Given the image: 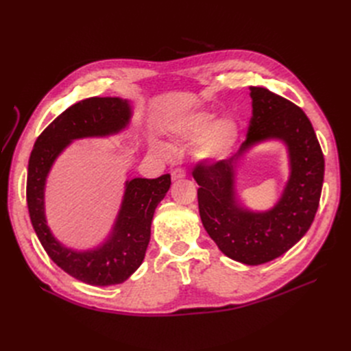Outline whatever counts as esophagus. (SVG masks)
I'll use <instances>...</instances> for the list:
<instances>
[{"label":"esophagus","instance_id":"1","mask_svg":"<svg viewBox=\"0 0 351 351\" xmlns=\"http://www.w3.org/2000/svg\"><path fill=\"white\" fill-rule=\"evenodd\" d=\"M184 177H186V173H184V169H182V168H176V169H173V171H171V180H173V182H177V180H182Z\"/></svg>","mask_w":351,"mask_h":351}]
</instances>
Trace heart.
<instances>
[{"label": "heart", "mask_w": 351, "mask_h": 351, "mask_svg": "<svg viewBox=\"0 0 351 351\" xmlns=\"http://www.w3.org/2000/svg\"><path fill=\"white\" fill-rule=\"evenodd\" d=\"M177 134L184 141H200L196 145V155L202 161L219 162L227 159L239 137V127L230 117H221L210 123V114L199 112L187 117L178 123ZM165 152L164 145L156 146Z\"/></svg>", "instance_id": "b5f03b06"}]
</instances>
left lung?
Wrapping results in <instances>:
<instances>
[{
	"instance_id": "obj_1",
	"label": "left lung",
	"mask_w": 351,
	"mask_h": 351,
	"mask_svg": "<svg viewBox=\"0 0 351 351\" xmlns=\"http://www.w3.org/2000/svg\"><path fill=\"white\" fill-rule=\"evenodd\" d=\"M252 119L247 139L226 161L200 164L193 177L199 184L202 224L219 250L244 265H261L280 258L311 228L319 206L325 161L312 123L290 101L265 88L252 86ZM265 141L285 145L289 178L282 196L267 211L244 206L237 192V171L242 159Z\"/></svg>"
}]
</instances>
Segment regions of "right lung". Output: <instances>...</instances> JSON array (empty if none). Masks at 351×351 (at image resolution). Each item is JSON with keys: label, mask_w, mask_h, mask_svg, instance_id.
I'll use <instances>...</instances> for the list:
<instances>
[{"label": "right lung", "mask_w": 351, "mask_h": 351, "mask_svg": "<svg viewBox=\"0 0 351 351\" xmlns=\"http://www.w3.org/2000/svg\"><path fill=\"white\" fill-rule=\"evenodd\" d=\"M133 105L120 97L88 98L60 114L35 142L27 168V208L32 226L48 256L73 278L90 285L124 282L141 267L151 240L155 209L171 186V177L127 178L119 214L105 239L89 249L62 244L48 226L47 178L58 156L80 139L115 136L130 127Z\"/></svg>", "instance_id": "right-lung-1"}]
</instances>
